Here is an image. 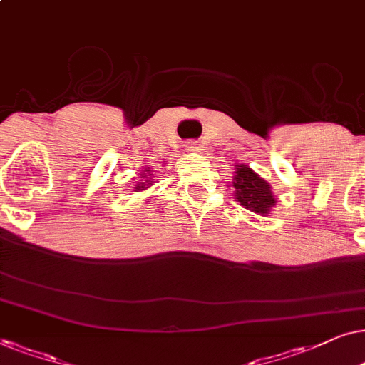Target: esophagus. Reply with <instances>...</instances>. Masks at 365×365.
<instances>
[{"mask_svg": "<svg viewBox=\"0 0 365 365\" xmlns=\"http://www.w3.org/2000/svg\"><path fill=\"white\" fill-rule=\"evenodd\" d=\"M187 150L188 152H198L200 147H198V143L195 142V140H190V142H187Z\"/></svg>", "mask_w": 365, "mask_h": 365, "instance_id": "obj_1", "label": "esophagus"}]
</instances>
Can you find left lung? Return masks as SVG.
I'll list each match as a JSON object with an SVG mask.
<instances>
[{
    "label": "left lung",
    "mask_w": 365,
    "mask_h": 365,
    "mask_svg": "<svg viewBox=\"0 0 365 365\" xmlns=\"http://www.w3.org/2000/svg\"><path fill=\"white\" fill-rule=\"evenodd\" d=\"M233 187H235V198L247 210L265 215L275 205L269 183L247 165H237Z\"/></svg>",
    "instance_id": "8db88e82"
}]
</instances>
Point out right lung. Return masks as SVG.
Returning a JSON list of instances; mask_svg holds the SVG:
<instances>
[{
  "mask_svg": "<svg viewBox=\"0 0 365 365\" xmlns=\"http://www.w3.org/2000/svg\"><path fill=\"white\" fill-rule=\"evenodd\" d=\"M150 172V170H148ZM145 177H147V175H145ZM150 180H145V183L143 182H138L137 185H135V188H137V190L140 192V190H145V188H148V185H152V183H148Z\"/></svg>",
  "mask_w": 365,
  "mask_h": 365,
  "instance_id": "right-lung-1",
  "label": "right lung"
}]
</instances>
